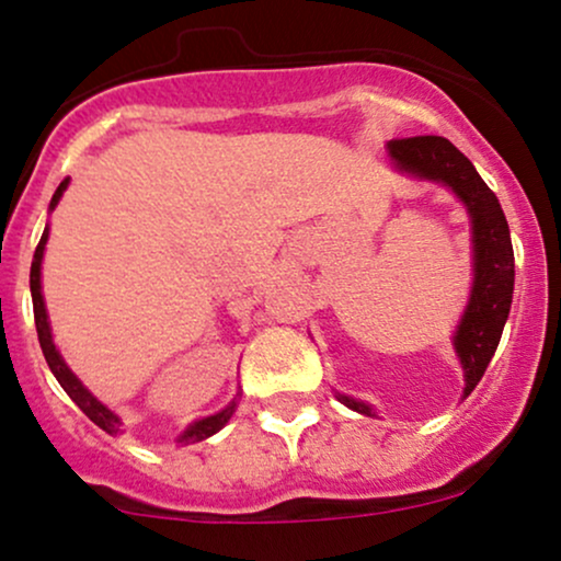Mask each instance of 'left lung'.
Masks as SVG:
<instances>
[{
	"mask_svg": "<svg viewBox=\"0 0 561 561\" xmlns=\"http://www.w3.org/2000/svg\"><path fill=\"white\" fill-rule=\"evenodd\" d=\"M389 159L397 170L417 180L447 185L462 201L473 225V289L455 332V353L465 370V397L476 389L494 357L504 323H507L512 289H515V253H512L510 225L499 198L481 180L465 153L447 138L415 135L394 138L387 144ZM336 400L363 415H374V408L347 394Z\"/></svg>",
	"mask_w": 561,
	"mask_h": 561,
	"instance_id": "obj_1",
	"label": "left lung"
}]
</instances>
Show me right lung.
<instances>
[{
	"label": "right lung",
	"instance_id": "obj_1",
	"mask_svg": "<svg viewBox=\"0 0 561 561\" xmlns=\"http://www.w3.org/2000/svg\"><path fill=\"white\" fill-rule=\"evenodd\" d=\"M67 182H70V178L59 182V187L54 191L51 195V204L49 208H54L59 204V198H62V193L67 191ZM46 240H49V227L44 229L42 240H38V248L36 253H33V263H31V298H33V319H36V332H38V342H42V350H44V357L46 363H49L51 374L57 376L59 387H62L67 394H70V400L78 404L83 413L91 417L93 423H96L99 428H104L106 434H117L119 431V417L112 413L106 404H101L96 397L91 394L83 387V381L78 379L76 374H72L70 368H67V363L62 360V355H59L57 345H54L51 340V329H49V316H46V306H44V295H42V259H44V248H46ZM240 397V391H238ZM238 397H234L232 402L227 404L225 410H219L216 415H208V417H201V421H195L187 426L185 431H182L178 444H195V442H204V438L214 436L216 431H221L227 426V421L232 417L234 408H238Z\"/></svg>",
	"mask_w": 561,
	"mask_h": 561
}]
</instances>
